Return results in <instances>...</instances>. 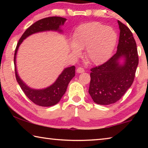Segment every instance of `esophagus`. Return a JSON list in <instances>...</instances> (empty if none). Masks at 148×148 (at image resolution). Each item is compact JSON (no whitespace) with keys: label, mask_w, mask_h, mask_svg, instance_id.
Instances as JSON below:
<instances>
[{"label":"esophagus","mask_w":148,"mask_h":148,"mask_svg":"<svg viewBox=\"0 0 148 148\" xmlns=\"http://www.w3.org/2000/svg\"><path fill=\"white\" fill-rule=\"evenodd\" d=\"M76 72L77 73H83V72H85V71L83 68H82V67H78L76 70Z\"/></svg>","instance_id":"1"}]
</instances>
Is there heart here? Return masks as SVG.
<instances>
[{"instance_id":"b5f03b06","label":"heart","mask_w":148,"mask_h":148,"mask_svg":"<svg viewBox=\"0 0 148 148\" xmlns=\"http://www.w3.org/2000/svg\"><path fill=\"white\" fill-rule=\"evenodd\" d=\"M117 38L116 32L111 27H104L99 22L82 24L74 32L72 53L78 57L80 49H86L87 61L95 64L103 63L111 56Z\"/></svg>"}]
</instances>
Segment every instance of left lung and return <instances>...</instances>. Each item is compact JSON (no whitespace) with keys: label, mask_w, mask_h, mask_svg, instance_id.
Returning <instances> with one entry per match:
<instances>
[{"label":"left lung","mask_w":148,"mask_h":148,"mask_svg":"<svg viewBox=\"0 0 148 148\" xmlns=\"http://www.w3.org/2000/svg\"><path fill=\"white\" fill-rule=\"evenodd\" d=\"M120 29L117 50L108 61L91 69L89 93L95 103L114 104L123 96L133 83L138 64L136 44L132 32L117 21ZM123 58L124 62L119 63Z\"/></svg>","instance_id":"obj_1"}]
</instances>
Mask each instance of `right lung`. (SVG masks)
<instances>
[{
  "label": "right lung",
  "instance_id": "obj_1",
  "mask_svg": "<svg viewBox=\"0 0 148 148\" xmlns=\"http://www.w3.org/2000/svg\"><path fill=\"white\" fill-rule=\"evenodd\" d=\"M66 19L61 17H49L42 19L35 22L32 25L27 29L20 38L18 43L17 44L14 53V66L15 74L17 83L21 87L26 96L34 102L35 104L40 106H51L58 103L66 91L67 87L71 80L75 76V66L64 69L62 73L59 75L58 78L54 83L43 89H34L30 88L22 81L17 72L16 59L17 50L20 44L22 43L23 40L25 39L30 35L36 33V32L47 31H56L62 32L60 29V26L63 25Z\"/></svg>",
  "mask_w": 148,
  "mask_h": 148
}]
</instances>
